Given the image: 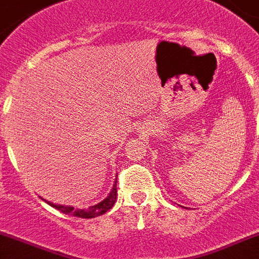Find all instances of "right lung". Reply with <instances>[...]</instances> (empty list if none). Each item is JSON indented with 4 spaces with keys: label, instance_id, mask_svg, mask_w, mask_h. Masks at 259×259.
Wrapping results in <instances>:
<instances>
[{
    "label": "right lung",
    "instance_id": "right-lung-1",
    "mask_svg": "<svg viewBox=\"0 0 259 259\" xmlns=\"http://www.w3.org/2000/svg\"><path fill=\"white\" fill-rule=\"evenodd\" d=\"M42 200H45L47 204H50L51 207H54L55 209L60 210V212L65 213V214H70V215H74V217H80V218H95V217H97V215H101V214H104L105 212H108V210L114 205L115 200H117V180L114 181V185H113V187H111V191L109 193V195L106 196L104 200H101L100 203L95 204V205H91L89 209H74V208L69 207V205L54 204V203H51V201H47L46 199H42Z\"/></svg>",
    "mask_w": 259,
    "mask_h": 259
}]
</instances>
